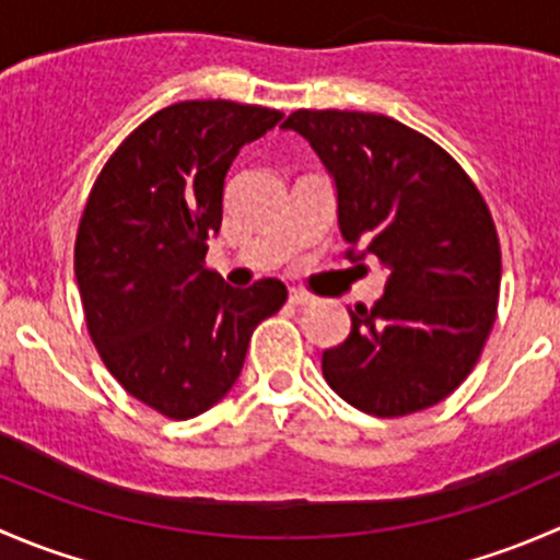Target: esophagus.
<instances>
[{
	"label": "esophagus",
	"instance_id": "obj_1",
	"mask_svg": "<svg viewBox=\"0 0 560 560\" xmlns=\"http://www.w3.org/2000/svg\"><path fill=\"white\" fill-rule=\"evenodd\" d=\"M316 301L314 295H308V292L303 290H290V303H295V306H312Z\"/></svg>",
	"mask_w": 560,
	"mask_h": 560
}]
</instances>
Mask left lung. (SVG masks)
Returning a JSON list of instances; mask_svg holds the SVG:
<instances>
[{
  "label": "left lung",
  "instance_id": "obj_1",
  "mask_svg": "<svg viewBox=\"0 0 560 560\" xmlns=\"http://www.w3.org/2000/svg\"><path fill=\"white\" fill-rule=\"evenodd\" d=\"M284 129L336 178L338 224L389 270L374 308L322 354V374L354 409L404 417L447 398L493 330L501 246L468 173L417 129L360 110H295Z\"/></svg>",
  "mask_w": 560,
  "mask_h": 560
}]
</instances>
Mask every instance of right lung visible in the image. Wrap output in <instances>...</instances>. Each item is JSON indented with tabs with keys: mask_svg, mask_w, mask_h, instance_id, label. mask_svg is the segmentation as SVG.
Listing matches in <instances>:
<instances>
[{
	"mask_svg": "<svg viewBox=\"0 0 560 560\" xmlns=\"http://www.w3.org/2000/svg\"><path fill=\"white\" fill-rule=\"evenodd\" d=\"M281 116L230 100L167 105L121 140L89 191L75 235L89 336L118 385L171 420L228 395L254 327L287 301L279 279L233 290L206 268L224 175Z\"/></svg>",
	"mask_w": 560,
	"mask_h": 560,
	"instance_id": "obj_1",
	"label": "right lung"
}]
</instances>
